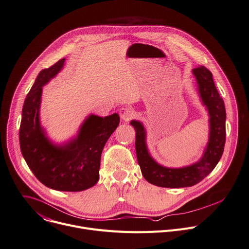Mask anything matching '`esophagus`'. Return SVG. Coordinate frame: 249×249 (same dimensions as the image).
Returning a JSON list of instances; mask_svg holds the SVG:
<instances>
[{
	"instance_id": "esophagus-1",
	"label": "esophagus",
	"mask_w": 249,
	"mask_h": 249,
	"mask_svg": "<svg viewBox=\"0 0 249 249\" xmlns=\"http://www.w3.org/2000/svg\"><path fill=\"white\" fill-rule=\"evenodd\" d=\"M119 115L121 117L122 121H129L135 116V112L132 108L129 107H122L119 110Z\"/></svg>"
}]
</instances>
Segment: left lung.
<instances>
[{"label":"left lung","instance_id":"left-lung-1","mask_svg":"<svg viewBox=\"0 0 249 249\" xmlns=\"http://www.w3.org/2000/svg\"><path fill=\"white\" fill-rule=\"evenodd\" d=\"M196 89L209 114V140L199 159L188 166L169 168L158 163L151 156L147 146V131L139 120H131L136 131L137 160L143 177L152 185L162 188L192 187L205 178L219 162L225 143V114L224 102L214 85L212 72L205 66H198L192 71Z\"/></svg>","mask_w":249,"mask_h":249}]
</instances>
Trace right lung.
I'll use <instances>...</instances> for the list:
<instances>
[{
  "label": "right lung",
  "instance_id": "right-lung-1",
  "mask_svg": "<svg viewBox=\"0 0 249 249\" xmlns=\"http://www.w3.org/2000/svg\"><path fill=\"white\" fill-rule=\"evenodd\" d=\"M65 58L41 71L24 103L19 127L20 151L41 184L61 192H81L99 179L102 150L119 125L117 113L100 117L89 114L71 139L56 143L40 122L42 87L63 69Z\"/></svg>",
  "mask_w": 249,
  "mask_h": 249
}]
</instances>
